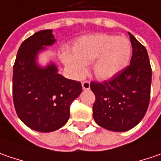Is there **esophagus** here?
Wrapping results in <instances>:
<instances>
[{
  "label": "esophagus",
  "instance_id": "1",
  "mask_svg": "<svg viewBox=\"0 0 161 161\" xmlns=\"http://www.w3.org/2000/svg\"><path fill=\"white\" fill-rule=\"evenodd\" d=\"M81 84H82L83 90H89L90 87H91V84H90V81H89V80H85V81H83Z\"/></svg>",
  "mask_w": 161,
  "mask_h": 161
}]
</instances>
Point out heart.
<instances>
[{"mask_svg": "<svg viewBox=\"0 0 161 161\" xmlns=\"http://www.w3.org/2000/svg\"><path fill=\"white\" fill-rule=\"evenodd\" d=\"M131 52L132 46L128 38L97 33L80 38L74 44L73 53L64 51L62 60L73 76H82L85 65L92 63L96 78L108 80L126 68Z\"/></svg>", "mask_w": 161, "mask_h": 161, "instance_id": "b5f03b06", "label": "heart"}]
</instances>
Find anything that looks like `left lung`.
Masks as SVG:
<instances>
[{"mask_svg": "<svg viewBox=\"0 0 161 161\" xmlns=\"http://www.w3.org/2000/svg\"><path fill=\"white\" fill-rule=\"evenodd\" d=\"M132 57L128 67L103 82L92 81L95 94L93 118L102 128L122 132L134 128L145 116L150 99L151 67L146 48L129 32Z\"/></svg>", "mask_w": 161, "mask_h": 161, "instance_id": "1", "label": "left lung"}]
</instances>
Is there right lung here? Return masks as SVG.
Returning <instances> with one entry per match:
<instances>
[{"instance_id": "add662e5", "label": "right lung", "mask_w": 161, "mask_h": 161, "mask_svg": "<svg viewBox=\"0 0 161 161\" xmlns=\"http://www.w3.org/2000/svg\"><path fill=\"white\" fill-rule=\"evenodd\" d=\"M53 30H43L29 37L18 50L13 65L12 97L20 119L30 129L51 132L67 123L69 107L80 94V81L58 73L55 64L42 68L37 55L55 42Z\"/></svg>"}]
</instances>
